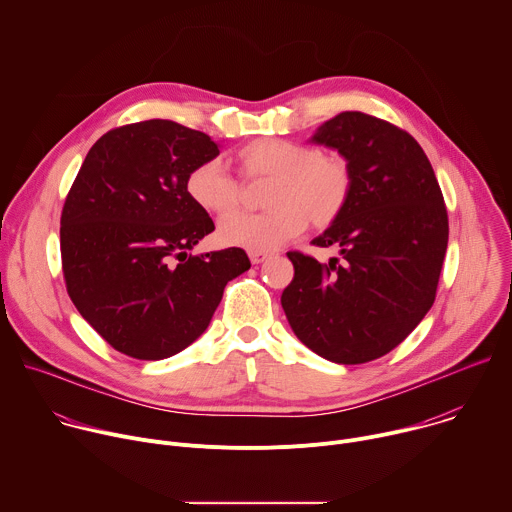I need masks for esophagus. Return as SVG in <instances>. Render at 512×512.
Segmentation results:
<instances>
[{
    "label": "esophagus",
    "mask_w": 512,
    "mask_h": 512,
    "mask_svg": "<svg viewBox=\"0 0 512 512\" xmlns=\"http://www.w3.org/2000/svg\"><path fill=\"white\" fill-rule=\"evenodd\" d=\"M267 257H269L267 253H259V251H249V259H251V263H253V265H259V263H263V261H265Z\"/></svg>",
    "instance_id": "obj_1"
}]
</instances>
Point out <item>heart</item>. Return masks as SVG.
I'll return each instance as SVG.
<instances>
[{"label":"heart","instance_id":"heart-1","mask_svg":"<svg viewBox=\"0 0 512 512\" xmlns=\"http://www.w3.org/2000/svg\"><path fill=\"white\" fill-rule=\"evenodd\" d=\"M245 178H271L265 194L269 210L235 212L218 223L223 245L249 251H273L300 237L308 218L314 227L336 223L352 194V170L342 156L291 139L263 137L237 154ZM188 198L208 214H227L241 200V186L221 160H204L190 168L184 182Z\"/></svg>","mask_w":512,"mask_h":512}]
</instances>
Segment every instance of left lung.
<instances>
[{"instance_id":"obj_1","label":"left lung","mask_w":512,"mask_h":512,"mask_svg":"<svg viewBox=\"0 0 512 512\" xmlns=\"http://www.w3.org/2000/svg\"><path fill=\"white\" fill-rule=\"evenodd\" d=\"M312 141L352 170L348 206L316 247H338L320 263L289 251L294 279L281 306L294 334L338 364L375 360L401 344L435 300L448 210L421 145L403 129L360 111L322 123Z\"/></svg>"}]
</instances>
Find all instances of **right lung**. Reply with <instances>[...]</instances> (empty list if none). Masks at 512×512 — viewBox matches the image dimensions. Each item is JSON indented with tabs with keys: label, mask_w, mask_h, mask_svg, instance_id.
<instances>
[{
	"label": "right lung",
	"mask_w": 512,
	"mask_h": 512,
	"mask_svg": "<svg viewBox=\"0 0 512 512\" xmlns=\"http://www.w3.org/2000/svg\"><path fill=\"white\" fill-rule=\"evenodd\" d=\"M218 156L202 131L150 119L89 150L60 216L66 291L119 352L162 360L210 324L225 285L251 267L239 247L188 255L214 231L186 194L190 168Z\"/></svg>",
	"instance_id": "right-lung-1"
}]
</instances>
